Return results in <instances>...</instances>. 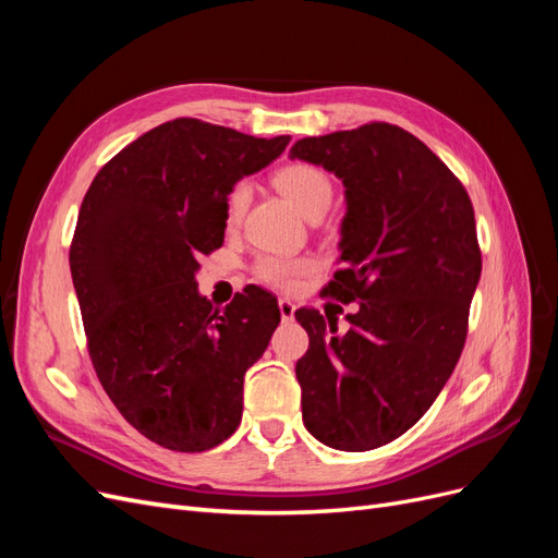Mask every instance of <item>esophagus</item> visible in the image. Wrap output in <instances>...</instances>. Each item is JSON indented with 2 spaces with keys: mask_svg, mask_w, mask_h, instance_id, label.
<instances>
[{
  "mask_svg": "<svg viewBox=\"0 0 558 558\" xmlns=\"http://www.w3.org/2000/svg\"><path fill=\"white\" fill-rule=\"evenodd\" d=\"M279 314L281 320H293L295 318V305L291 300H279Z\"/></svg>",
  "mask_w": 558,
  "mask_h": 558,
  "instance_id": "obj_1",
  "label": "esophagus"
}]
</instances>
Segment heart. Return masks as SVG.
Instances as JSON below:
<instances>
[{"instance_id":"b5f03b06","label":"heart","mask_w":558,"mask_h":558,"mask_svg":"<svg viewBox=\"0 0 558 558\" xmlns=\"http://www.w3.org/2000/svg\"><path fill=\"white\" fill-rule=\"evenodd\" d=\"M277 189L293 202V207L307 218H320L330 207L332 181L316 165L293 162L275 174ZM251 202V185L246 181L234 183L226 202V223L238 228ZM314 263L310 258H286V256H260L256 263V277L275 289H293L302 275H307Z\"/></svg>"}]
</instances>
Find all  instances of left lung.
<instances>
[{
	"label": "left lung",
	"mask_w": 558,
	"mask_h": 558,
	"mask_svg": "<svg viewBox=\"0 0 558 558\" xmlns=\"http://www.w3.org/2000/svg\"><path fill=\"white\" fill-rule=\"evenodd\" d=\"M291 158L344 183V267L326 291L361 300L342 335L316 310L295 312L310 335L295 365L302 421L332 449H377L428 412L461 359L482 275L475 209L449 167L391 123L305 137Z\"/></svg>",
	"instance_id": "obj_1"
}]
</instances>
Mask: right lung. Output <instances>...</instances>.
<instances>
[{
    "instance_id": "add662e5",
    "label": "right lung",
    "mask_w": 558,
    "mask_h": 558,
    "mask_svg": "<svg viewBox=\"0 0 558 558\" xmlns=\"http://www.w3.org/2000/svg\"><path fill=\"white\" fill-rule=\"evenodd\" d=\"M289 142L174 118L116 154L81 202L70 267L93 367L128 424L165 449L207 451L240 426L277 298L246 286L216 310L195 277L223 246L234 181Z\"/></svg>"
}]
</instances>
